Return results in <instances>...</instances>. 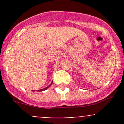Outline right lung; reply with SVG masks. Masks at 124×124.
I'll use <instances>...</instances> for the list:
<instances>
[{
  "label": "right lung",
  "instance_id": "right-lung-1",
  "mask_svg": "<svg viewBox=\"0 0 124 124\" xmlns=\"http://www.w3.org/2000/svg\"><path fill=\"white\" fill-rule=\"evenodd\" d=\"M52 83H51V85H49V86H48V87H46L44 88V89H41V90H38V91H39V92H42V91L45 90H46V89H48V87H49V86H50L51 85H52ZM32 91H34V90H32Z\"/></svg>",
  "mask_w": 124,
  "mask_h": 124
}]
</instances>
